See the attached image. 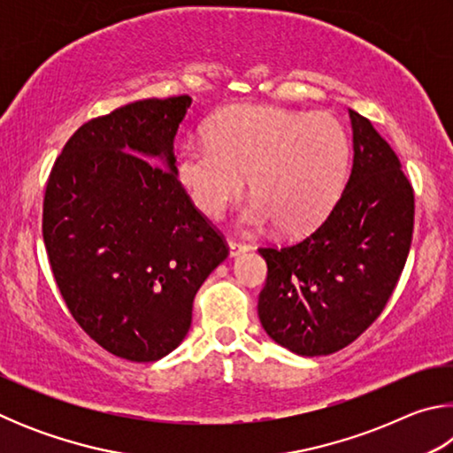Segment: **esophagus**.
Segmentation results:
<instances>
[{"mask_svg": "<svg viewBox=\"0 0 453 453\" xmlns=\"http://www.w3.org/2000/svg\"><path fill=\"white\" fill-rule=\"evenodd\" d=\"M227 250H229V257H237V256L245 254V251H250V245L229 240V242H227Z\"/></svg>", "mask_w": 453, "mask_h": 453, "instance_id": "obj_1", "label": "esophagus"}]
</instances>
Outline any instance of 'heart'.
<instances>
[{
	"mask_svg": "<svg viewBox=\"0 0 453 453\" xmlns=\"http://www.w3.org/2000/svg\"><path fill=\"white\" fill-rule=\"evenodd\" d=\"M210 142L189 140L175 159V178L199 211L219 218L242 194L250 202L237 221L280 232H310L332 210L346 178L349 140L326 111L303 113L272 105H235L210 126Z\"/></svg>",
	"mask_w": 453,
	"mask_h": 453,
	"instance_id": "heart-1",
	"label": "heart"
}]
</instances>
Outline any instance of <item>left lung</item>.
Instances as JSON below:
<instances>
[{"instance_id":"obj_1","label":"left lung","mask_w":453,"mask_h":453,"mask_svg":"<svg viewBox=\"0 0 453 453\" xmlns=\"http://www.w3.org/2000/svg\"><path fill=\"white\" fill-rule=\"evenodd\" d=\"M354 164L327 218L302 242L259 248L267 264L257 316L297 356H327L370 327L410 254L413 189L372 121L348 110Z\"/></svg>"}]
</instances>
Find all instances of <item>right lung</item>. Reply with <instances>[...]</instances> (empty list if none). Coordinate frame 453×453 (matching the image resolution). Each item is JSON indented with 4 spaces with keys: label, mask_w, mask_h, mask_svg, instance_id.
<instances>
[{
    "label": "right lung",
    "mask_w": 453,
    "mask_h": 453,
    "mask_svg": "<svg viewBox=\"0 0 453 453\" xmlns=\"http://www.w3.org/2000/svg\"><path fill=\"white\" fill-rule=\"evenodd\" d=\"M191 102L140 99L88 121L45 189L43 242L61 296L91 340L129 362L180 346L197 289L227 257L175 178Z\"/></svg>",
    "instance_id": "add662e5"
}]
</instances>
